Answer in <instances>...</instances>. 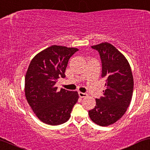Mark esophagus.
<instances>
[{"label":"esophagus","instance_id":"esophagus-1","mask_svg":"<svg viewBox=\"0 0 150 150\" xmlns=\"http://www.w3.org/2000/svg\"><path fill=\"white\" fill-rule=\"evenodd\" d=\"M79 96L80 98H85V97H87V96H88V95H87L86 93H82V92L79 91Z\"/></svg>","mask_w":150,"mask_h":150}]
</instances>
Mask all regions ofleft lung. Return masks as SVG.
Instances as JSON below:
<instances>
[{
    "label": "left lung",
    "instance_id": "8db88e82",
    "mask_svg": "<svg viewBox=\"0 0 150 150\" xmlns=\"http://www.w3.org/2000/svg\"><path fill=\"white\" fill-rule=\"evenodd\" d=\"M100 53L102 78L106 79L103 96L96 99V105L88 115L93 122L107 127L117 122L130 105L134 90V78L125 57L108 42L92 45Z\"/></svg>",
    "mask_w": 150,
    "mask_h": 150
}]
</instances>
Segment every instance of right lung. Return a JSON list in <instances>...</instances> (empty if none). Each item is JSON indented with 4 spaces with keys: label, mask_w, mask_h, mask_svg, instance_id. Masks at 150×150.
Masks as SVG:
<instances>
[{
    "label": "right lung",
    "mask_w": 150,
    "mask_h": 150,
    "mask_svg": "<svg viewBox=\"0 0 150 150\" xmlns=\"http://www.w3.org/2000/svg\"><path fill=\"white\" fill-rule=\"evenodd\" d=\"M76 48L51 45L34 57L25 78L26 100L41 122L58 125L69 120L79 98L77 91L55 86L59 77H65L69 59Z\"/></svg>",
    "instance_id": "1"
}]
</instances>
